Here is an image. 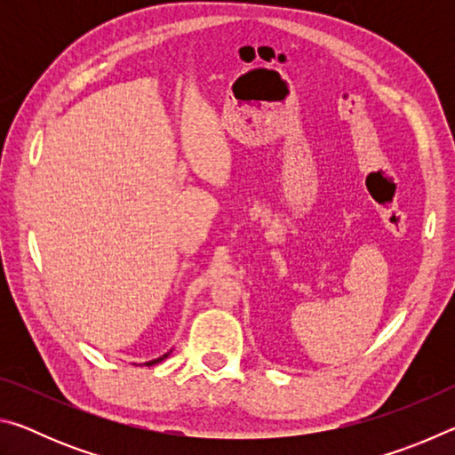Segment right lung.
<instances>
[{
	"instance_id": "right-lung-1",
	"label": "right lung",
	"mask_w": 455,
	"mask_h": 455,
	"mask_svg": "<svg viewBox=\"0 0 455 455\" xmlns=\"http://www.w3.org/2000/svg\"><path fill=\"white\" fill-rule=\"evenodd\" d=\"M168 355H171V351H168V353H164V355L163 357H158V359H152V361H146V363L144 365H156V363H160V361H163V359H166Z\"/></svg>"
}]
</instances>
